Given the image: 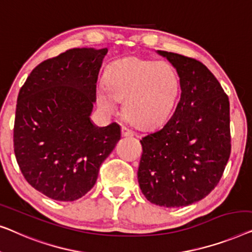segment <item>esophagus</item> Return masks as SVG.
Here are the masks:
<instances>
[{"instance_id":"34e87169","label":"esophagus","mask_w":252,"mask_h":252,"mask_svg":"<svg viewBox=\"0 0 252 252\" xmlns=\"http://www.w3.org/2000/svg\"><path fill=\"white\" fill-rule=\"evenodd\" d=\"M122 136L123 137H132V136H134V132L132 130L127 129L126 126H122Z\"/></svg>"}]
</instances>
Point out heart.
Masks as SVG:
<instances>
[{"mask_svg":"<svg viewBox=\"0 0 252 252\" xmlns=\"http://www.w3.org/2000/svg\"><path fill=\"white\" fill-rule=\"evenodd\" d=\"M106 87L99 88L97 102L102 111H116L125 99V114L131 123L150 127L171 113L179 91V77L166 62L127 57L113 63L106 72Z\"/></svg>","mask_w":252,"mask_h":252,"instance_id":"heart-1","label":"heart"}]
</instances>
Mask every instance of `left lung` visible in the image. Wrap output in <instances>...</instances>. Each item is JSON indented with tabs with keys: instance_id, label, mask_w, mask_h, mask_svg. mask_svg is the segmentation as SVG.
Masks as SVG:
<instances>
[{
	"instance_id": "1",
	"label": "left lung",
	"mask_w": 252,
	"mask_h": 252,
	"mask_svg": "<svg viewBox=\"0 0 252 252\" xmlns=\"http://www.w3.org/2000/svg\"><path fill=\"white\" fill-rule=\"evenodd\" d=\"M158 54L176 68L182 94L168 121L141 138L138 183L152 203L186 207L217 186L227 164L229 101L201 62L173 52Z\"/></svg>"
}]
</instances>
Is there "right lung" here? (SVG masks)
I'll use <instances>...</instances> for the list:
<instances>
[{"label": "right lung", "mask_w": 252, "mask_h": 252, "mask_svg": "<svg viewBox=\"0 0 252 252\" xmlns=\"http://www.w3.org/2000/svg\"><path fill=\"white\" fill-rule=\"evenodd\" d=\"M107 48H76L32 70L17 99L13 147L31 186L56 201H75L94 186L121 127L97 126L90 114Z\"/></svg>", "instance_id": "add662e5"}]
</instances>
